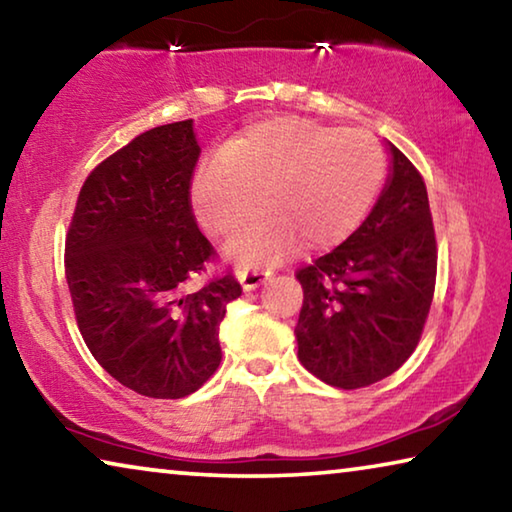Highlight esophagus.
Masks as SVG:
<instances>
[{
  "label": "esophagus",
  "mask_w": 512,
  "mask_h": 512,
  "mask_svg": "<svg viewBox=\"0 0 512 512\" xmlns=\"http://www.w3.org/2000/svg\"><path fill=\"white\" fill-rule=\"evenodd\" d=\"M268 277H271V271H259V268H244V271H239L237 280H239L241 287H244V291H255L259 284L268 280Z\"/></svg>",
  "instance_id": "34e87169"
}]
</instances>
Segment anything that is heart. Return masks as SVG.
Masks as SVG:
<instances>
[{
	"label": "heart",
	"mask_w": 512,
	"mask_h": 512,
	"mask_svg": "<svg viewBox=\"0 0 512 512\" xmlns=\"http://www.w3.org/2000/svg\"><path fill=\"white\" fill-rule=\"evenodd\" d=\"M384 153L366 131L280 117L230 137L198 164L189 201L198 223L225 237L241 266H266L293 248L332 246L357 228L384 180Z\"/></svg>",
	"instance_id": "b5f03b06"
}]
</instances>
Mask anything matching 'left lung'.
I'll use <instances>...</instances> for the list:
<instances>
[{"label": "left lung", "instance_id": "obj_1", "mask_svg": "<svg viewBox=\"0 0 512 512\" xmlns=\"http://www.w3.org/2000/svg\"><path fill=\"white\" fill-rule=\"evenodd\" d=\"M388 144L391 169L357 230L298 271V359L329 386L381 381L411 357L436 287V235L424 180Z\"/></svg>", "mask_w": 512, "mask_h": 512}]
</instances>
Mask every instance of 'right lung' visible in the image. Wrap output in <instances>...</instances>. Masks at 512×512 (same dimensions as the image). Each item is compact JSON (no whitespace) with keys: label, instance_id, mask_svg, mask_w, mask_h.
<instances>
[{"label":"right lung","instance_id":"right-lung-1","mask_svg":"<svg viewBox=\"0 0 512 512\" xmlns=\"http://www.w3.org/2000/svg\"><path fill=\"white\" fill-rule=\"evenodd\" d=\"M198 155L192 119L137 135L85 180L65 241L85 345L121 386L155 400L214 375L219 325L241 296L230 273L185 291L214 253L189 203Z\"/></svg>","mask_w":512,"mask_h":512}]
</instances>
